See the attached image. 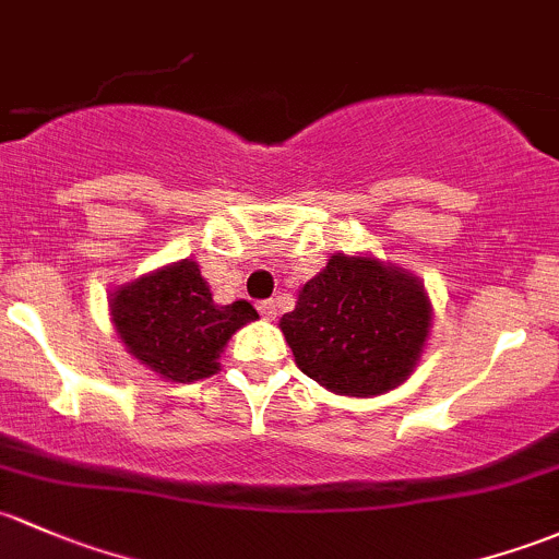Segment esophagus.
I'll use <instances>...</instances> for the list:
<instances>
[{"label": "esophagus", "mask_w": 559, "mask_h": 559, "mask_svg": "<svg viewBox=\"0 0 559 559\" xmlns=\"http://www.w3.org/2000/svg\"><path fill=\"white\" fill-rule=\"evenodd\" d=\"M257 310H260L264 321H275V316H278V308H275L273 299H264V302L257 305Z\"/></svg>", "instance_id": "esophagus-1"}]
</instances>
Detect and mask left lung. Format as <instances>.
<instances>
[{
    "label": "left lung",
    "instance_id": "obj_1",
    "mask_svg": "<svg viewBox=\"0 0 559 559\" xmlns=\"http://www.w3.org/2000/svg\"><path fill=\"white\" fill-rule=\"evenodd\" d=\"M433 308L415 273L374 254H332L278 321L295 364L340 396L369 399L409 380Z\"/></svg>",
    "mask_w": 559,
    "mask_h": 559
}]
</instances>
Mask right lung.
<instances>
[{"label":"right lung","mask_w":559,"mask_h":559,"mask_svg":"<svg viewBox=\"0 0 559 559\" xmlns=\"http://www.w3.org/2000/svg\"><path fill=\"white\" fill-rule=\"evenodd\" d=\"M109 316L128 354L171 383L211 378L233 334L260 319L246 299L216 305L201 264L192 260L117 286Z\"/></svg>","instance_id":"1"}]
</instances>
